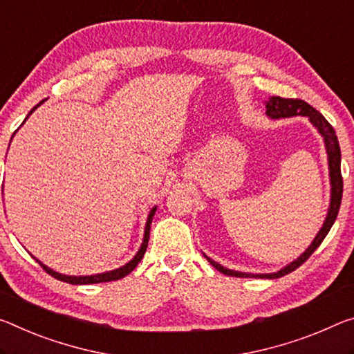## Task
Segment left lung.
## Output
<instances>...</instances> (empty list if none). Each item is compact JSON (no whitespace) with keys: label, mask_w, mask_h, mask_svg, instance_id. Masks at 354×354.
Segmentation results:
<instances>
[{"label":"left lung","mask_w":354,"mask_h":354,"mask_svg":"<svg viewBox=\"0 0 354 354\" xmlns=\"http://www.w3.org/2000/svg\"><path fill=\"white\" fill-rule=\"evenodd\" d=\"M266 113L271 118H288V116H308V120L313 126L318 129V132L322 133L324 138V145H326V151H328V159H329V175H330V206L328 211V217L324 221L322 230H319L317 238L313 239V243L310 244L304 254H302L298 260L291 263L287 268L280 269V271L274 272V274H245V272H238V271H232V269H227L218 265V263L212 261L211 258H207V261L214 266L217 271H221L225 276H232V277H261V279H277L282 277L285 274H290L295 269H298L302 263L307 261L310 255L315 252L319 244L323 243V239L326 238V234L329 233L330 227L334 225L335 218H337L339 209H340V203H342V194H344V178H342V171H340V147H339V140L337 136H335L334 127L329 124L326 118H324L318 110L313 109L312 105H308L307 102L301 99H285L280 96H272L271 99L266 102Z\"/></svg>","instance_id":"left-lung-1"}]
</instances>
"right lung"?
I'll return each instance as SVG.
<instances>
[{
  "instance_id": "obj_1",
  "label": "right lung",
  "mask_w": 354,
  "mask_h": 354,
  "mask_svg": "<svg viewBox=\"0 0 354 354\" xmlns=\"http://www.w3.org/2000/svg\"><path fill=\"white\" fill-rule=\"evenodd\" d=\"M41 104H44V100L42 102H39L35 109H32L30 113H28V116H30L32 111H35L39 105ZM26 116V118H28ZM154 212H156V207H153V209H151V212H149V216H148V222H147V230H145V238H143V244H142V248H140V250H138V254L133 257V260H131L127 263L126 266H122V268H120V269H115V271H110V272H104V274H96V276H80V277H74V276H63V274H58V272H55V271H52V269L50 268H47L46 265H42L41 261L39 260H36L39 265H41L44 269H46V272H48L50 276L52 277H55V279H58V280H61V282H66V283H72V285H88V283H102V282H111V280H118V279H122V277H126L129 272H132L133 269H136V266L138 265L140 261H142V258H143V255H145V252H147V248H148V241H149V228H151V222H153V216H154Z\"/></svg>"
}]
</instances>
